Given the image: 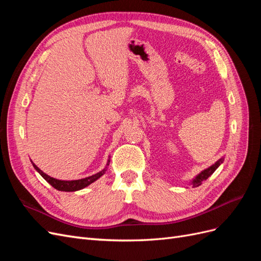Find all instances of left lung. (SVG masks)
Here are the masks:
<instances>
[{
  "instance_id": "obj_1",
  "label": "left lung",
  "mask_w": 261,
  "mask_h": 261,
  "mask_svg": "<svg viewBox=\"0 0 261 261\" xmlns=\"http://www.w3.org/2000/svg\"><path fill=\"white\" fill-rule=\"evenodd\" d=\"M223 161H224V158L222 156V158H221V159H219L217 162H215L212 165H210L209 168L202 170V171L199 173V174H197V175L191 180V183H189V185H192L193 187H198L199 185H201L202 181L206 180L209 176H211V175L213 174V172H215V171L220 167V165L223 163Z\"/></svg>"
}]
</instances>
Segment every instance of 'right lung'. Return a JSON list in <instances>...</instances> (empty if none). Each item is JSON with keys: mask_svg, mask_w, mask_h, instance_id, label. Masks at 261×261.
Segmentation results:
<instances>
[{"mask_svg": "<svg viewBox=\"0 0 261 261\" xmlns=\"http://www.w3.org/2000/svg\"><path fill=\"white\" fill-rule=\"evenodd\" d=\"M31 163H33L35 170L39 173V174H40L55 189H58V191H61V192H77V191H81V189H83L87 186H89L90 184L93 183V181H96L98 178H100L102 175L105 174L108 170L109 164H110V158L108 159L107 165L103 170H101L100 172L96 173V174H93L91 176H87V177L81 178V179H72V180H64V179H58V178L51 177L50 175L45 174L43 171L39 169L33 161H31Z\"/></svg>", "mask_w": 261, "mask_h": 261, "instance_id": "obj_1", "label": "right lung"}]
</instances>
